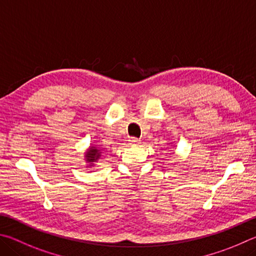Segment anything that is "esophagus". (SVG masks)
<instances>
[{
    "label": "esophagus",
    "mask_w": 256,
    "mask_h": 256,
    "mask_svg": "<svg viewBox=\"0 0 256 256\" xmlns=\"http://www.w3.org/2000/svg\"><path fill=\"white\" fill-rule=\"evenodd\" d=\"M128 142H129V145H132V146H137V145L140 144V140H138V138H135V137L129 138Z\"/></svg>",
    "instance_id": "obj_1"
}]
</instances>
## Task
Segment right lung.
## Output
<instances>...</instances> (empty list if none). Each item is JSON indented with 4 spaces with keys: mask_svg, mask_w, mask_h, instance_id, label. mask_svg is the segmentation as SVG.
Here are the masks:
<instances>
[{
    "mask_svg": "<svg viewBox=\"0 0 256 256\" xmlns=\"http://www.w3.org/2000/svg\"><path fill=\"white\" fill-rule=\"evenodd\" d=\"M98 156H100L98 150L96 148H91L88 153L86 154V158H88V160H90V162H94V160H96L98 158Z\"/></svg>",
    "mask_w": 256,
    "mask_h": 256,
    "instance_id": "right-lung-1",
    "label": "right lung"
}]
</instances>
